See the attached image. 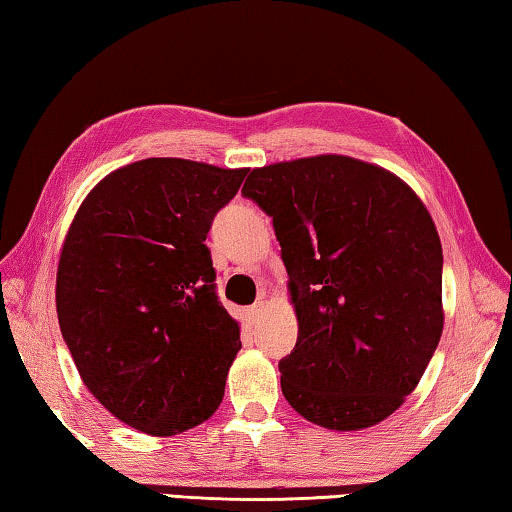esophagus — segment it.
Returning a JSON list of instances; mask_svg holds the SVG:
<instances>
[{
  "label": "esophagus",
  "mask_w": 512,
  "mask_h": 512,
  "mask_svg": "<svg viewBox=\"0 0 512 512\" xmlns=\"http://www.w3.org/2000/svg\"><path fill=\"white\" fill-rule=\"evenodd\" d=\"M266 315V299H257V302L248 308L250 322H259Z\"/></svg>",
  "instance_id": "1"
}]
</instances>
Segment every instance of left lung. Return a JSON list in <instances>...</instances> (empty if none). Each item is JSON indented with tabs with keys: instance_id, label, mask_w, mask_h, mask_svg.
Listing matches in <instances>:
<instances>
[{
	"instance_id": "left-lung-1",
	"label": "left lung",
	"mask_w": 512,
	"mask_h": 512,
	"mask_svg": "<svg viewBox=\"0 0 512 512\" xmlns=\"http://www.w3.org/2000/svg\"><path fill=\"white\" fill-rule=\"evenodd\" d=\"M242 195L273 219L299 322L279 362L286 402L330 430L393 415L444 328V255L422 199L344 155L255 168Z\"/></svg>"
}]
</instances>
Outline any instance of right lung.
Segmentation results:
<instances>
[{
	"label": "right lung",
	"instance_id": "1",
	"mask_svg": "<svg viewBox=\"0 0 512 512\" xmlns=\"http://www.w3.org/2000/svg\"><path fill=\"white\" fill-rule=\"evenodd\" d=\"M246 168L150 157L90 190L57 268L79 377L119 422L168 437L215 413L239 342L204 244Z\"/></svg>",
	"mask_w": 512,
	"mask_h": 512
}]
</instances>
